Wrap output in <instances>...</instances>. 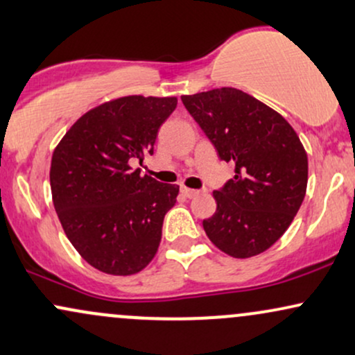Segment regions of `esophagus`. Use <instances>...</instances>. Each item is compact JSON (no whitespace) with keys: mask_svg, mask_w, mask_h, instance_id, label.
<instances>
[{"mask_svg":"<svg viewBox=\"0 0 355 355\" xmlns=\"http://www.w3.org/2000/svg\"><path fill=\"white\" fill-rule=\"evenodd\" d=\"M181 193L184 194L186 198H194V196L199 194V191H198V189H191V187L182 186V187H181Z\"/></svg>","mask_w":355,"mask_h":355,"instance_id":"1","label":"esophagus"}]
</instances>
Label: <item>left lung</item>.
<instances>
[{
    "mask_svg": "<svg viewBox=\"0 0 355 355\" xmlns=\"http://www.w3.org/2000/svg\"><path fill=\"white\" fill-rule=\"evenodd\" d=\"M186 110L234 162V178L214 191L216 212L202 220L211 243L236 259L268 251L293 223L307 189V154L287 121L236 87L181 96Z\"/></svg>",
    "mask_w": 355,
    "mask_h": 355,
    "instance_id": "8db88e82",
    "label": "left lung"
}]
</instances>
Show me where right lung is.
Instances as JSON below:
<instances>
[{"mask_svg":"<svg viewBox=\"0 0 355 355\" xmlns=\"http://www.w3.org/2000/svg\"><path fill=\"white\" fill-rule=\"evenodd\" d=\"M178 98L124 96L93 107L53 153L54 209L79 256L101 272L131 276L156 256L179 186L141 176L131 162L153 154Z\"/></svg>","mask_w":355,"mask_h":355,"instance_id":"obj_1","label":"right lung"}]
</instances>
